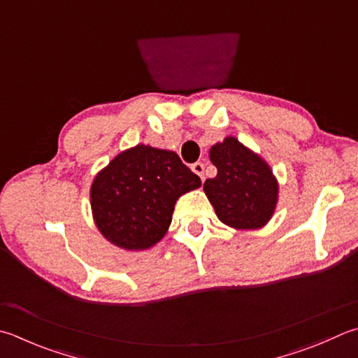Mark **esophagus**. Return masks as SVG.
Returning a JSON list of instances; mask_svg holds the SVG:
<instances>
[{
  "instance_id": "esophagus-1",
  "label": "esophagus",
  "mask_w": 358,
  "mask_h": 358,
  "mask_svg": "<svg viewBox=\"0 0 358 358\" xmlns=\"http://www.w3.org/2000/svg\"><path fill=\"white\" fill-rule=\"evenodd\" d=\"M192 170H193V173L198 174L201 180H204V164H202V162H194V164L192 165Z\"/></svg>"
}]
</instances>
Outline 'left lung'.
Instances as JSON below:
<instances>
[{"instance_id":"1","label":"left lung","mask_w":358,"mask_h":358,"mask_svg":"<svg viewBox=\"0 0 358 358\" xmlns=\"http://www.w3.org/2000/svg\"><path fill=\"white\" fill-rule=\"evenodd\" d=\"M217 176L204 182V192L217 217L237 229H259L271 218L278 202V182L266 162L227 137L210 150Z\"/></svg>"}]
</instances>
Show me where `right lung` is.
I'll list each match as a JSON object with an SVG mask.
<instances>
[{
  "mask_svg": "<svg viewBox=\"0 0 358 358\" xmlns=\"http://www.w3.org/2000/svg\"><path fill=\"white\" fill-rule=\"evenodd\" d=\"M201 179L176 152L137 145L121 152L93 180V217L104 237L140 251L164 237L176 199Z\"/></svg>",
  "mask_w": 358,
  "mask_h": 358,
  "instance_id": "1",
  "label": "right lung"
}]
</instances>
